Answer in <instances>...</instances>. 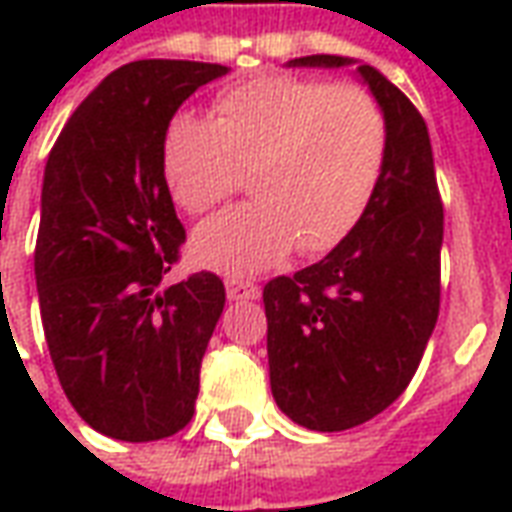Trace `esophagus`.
Masks as SVG:
<instances>
[{
	"label": "esophagus",
	"instance_id": "obj_1",
	"mask_svg": "<svg viewBox=\"0 0 512 512\" xmlns=\"http://www.w3.org/2000/svg\"><path fill=\"white\" fill-rule=\"evenodd\" d=\"M260 296V288L255 282H244V279H227V299L233 301H252Z\"/></svg>",
	"mask_w": 512,
	"mask_h": 512
}]
</instances>
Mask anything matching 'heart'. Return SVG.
Masks as SVG:
<instances>
[{
	"instance_id": "obj_1",
	"label": "heart",
	"mask_w": 512,
	"mask_h": 512,
	"mask_svg": "<svg viewBox=\"0 0 512 512\" xmlns=\"http://www.w3.org/2000/svg\"><path fill=\"white\" fill-rule=\"evenodd\" d=\"M213 120L180 112L167 123L158 167L191 216L230 200L246 172L255 200L194 233L191 255L224 274H255L288 255H326L376 200L389 126L359 84L268 73L213 98Z\"/></svg>"
}]
</instances>
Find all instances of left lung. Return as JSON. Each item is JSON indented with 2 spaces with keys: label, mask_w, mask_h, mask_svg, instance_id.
<instances>
[{
  "label": "left lung",
  "mask_w": 512,
  "mask_h": 512,
  "mask_svg": "<svg viewBox=\"0 0 512 512\" xmlns=\"http://www.w3.org/2000/svg\"><path fill=\"white\" fill-rule=\"evenodd\" d=\"M293 65H351L312 54ZM386 115L389 153L365 219L329 255L263 288L277 406L310 430H348L406 392L441 301V205L419 109L386 76L359 65Z\"/></svg>",
  "instance_id": "obj_1"
}]
</instances>
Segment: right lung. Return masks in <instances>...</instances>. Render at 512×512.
<instances>
[{"instance_id":"1","label":"right lung","mask_w":512,"mask_h":512,"mask_svg":"<svg viewBox=\"0 0 512 512\" xmlns=\"http://www.w3.org/2000/svg\"><path fill=\"white\" fill-rule=\"evenodd\" d=\"M216 62H128L87 95L51 147L35 244L40 318L62 392L104 436L156 441L194 417L224 282L164 285L186 230L158 150Z\"/></svg>"}]
</instances>
